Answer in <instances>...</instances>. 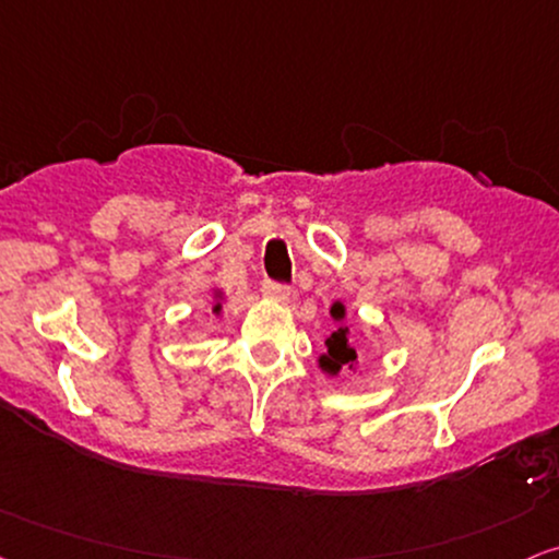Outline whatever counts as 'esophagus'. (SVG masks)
<instances>
[{
    "mask_svg": "<svg viewBox=\"0 0 559 559\" xmlns=\"http://www.w3.org/2000/svg\"><path fill=\"white\" fill-rule=\"evenodd\" d=\"M263 294L273 301H292L294 292L286 284H278V281H263Z\"/></svg>",
    "mask_w": 559,
    "mask_h": 559,
    "instance_id": "obj_1",
    "label": "esophagus"
}]
</instances>
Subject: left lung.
Returning a JSON list of instances; mask_svg holds the SVG:
<instances>
[{
	"mask_svg": "<svg viewBox=\"0 0 559 559\" xmlns=\"http://www.w3.org/2000/svg\"><path fill=\"white\" fill-rule=\"evenodd\" d=\"M343 314H345L343 304H335V307H332V317H335V320H343ZM353 361H356V350H353L348 343V328H341L337 332H332V335L328 337V356L320 358L322 369L330 373H337L341 366L353 364Z\"/></svg>",
	"mask_w": 559,
	"mask_h": 559,
	"instance_id": "1",
	"label": "left lung"
}]
</instances>
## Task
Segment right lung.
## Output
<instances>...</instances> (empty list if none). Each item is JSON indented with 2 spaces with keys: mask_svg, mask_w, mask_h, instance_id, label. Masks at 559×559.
<instances>
[{
  "mask_svg": "<svg viewBox=\"0 0 559 559\" xmlns=\"http://www.w3.org/2000/svg\"><path fill=\"white\" fill-rule=\"evenodd\" d=\"M214 309H216V312H218V304H216V307H214Z\"/></svg>",
  "mask_w": 559,
  "mask_h": 559,
  "instance_id": "right-lung-1",
  "label": "right lung"
}]
</instances>
